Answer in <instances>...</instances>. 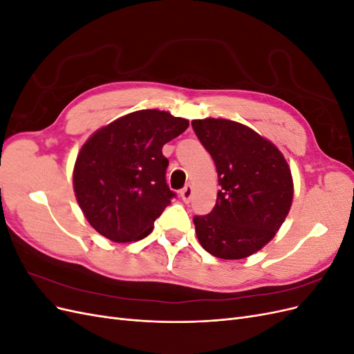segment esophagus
Returning a JSON list of instances; mask_svg holds the SVG:
<instances>
[{
    "label": "esophagus",
    "instance_id": "esophagus-1",
    "mask_svg": "<svg viewBox=\"0 0 354 354\" xmlns=\"http://www.w3.org/2000/svg\"><path fill=\"white\" fill-rule=\"evenodd\" d=\"M192 195H194V189H192V186H189V185L185 189H181V192H180V198L185 202H189L192 199Z\"/></svg>",
    "mask_w": 354,
    "mask_h": 354
}]
</instances>
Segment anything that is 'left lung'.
I'll use <instances>...</instances> for the list:
<instances>
[{"mask_svg": "<svg viewBox=\"0 0 354 354\" xmlns=\"http://www.w3.org/2000/svg\"><path fill=\"white\" fill-rule=\"evenodd\" d=\"M192 127L220 185L216 207L194 217L198 241L218 259H245L274 238L291 209V168L279 149L243 124L207 118Z\"/></svg>", "mask_w": 354, "mask_h": 354, "instance_id": "left-lung-1", "label": "left lung"}]
</instances>
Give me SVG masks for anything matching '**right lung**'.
<instances>
[{
	"mask_svg": "<svg viewBox=\"0 0 354 354\" xmlns=\"http://www.w3.org/2000/svg\"><path fill=\"white\" fill-rule=\"evenodd\" d=\"M189 127L185 118L145 109L118 118L84 143L73 192L91 227L113 242L146 238L171 198L165 143Z\"/></svg>",
	"mask_w": 354,
	"mask_h": 354,
	"instance_id": "right-lung-1",
	"label": "right lung"
}]
</instances>
